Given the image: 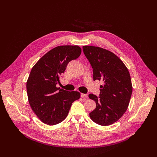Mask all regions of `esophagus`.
<instances>
[{
	"mask_svg": "<svg viewBox=\"0 0 157 157\" xmlns=\"http://www.w3.org/2000/svg\"><path fill=\"white\" fill-rule=\"evenodd\" d=\"M80 96H81V98H87V97H88V94H80Z\"/></svg>",
	"mask_w": 157,
	"mask_h": 157,
	"instance_id": "34e87169",
	"label": "esophagus"
}]
</instances>
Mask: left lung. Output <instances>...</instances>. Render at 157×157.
<instances>
[{
	"instance_id": "8db88e82",
	"label": "left lung",
	"mask_w": 157,
	"mask_h": 157,
	"mask_svg": "<svg viewBox=\"0 0 157 157\" xmlns=\"http://www.w3.org/2000/svg\"><path fill=\"white\" fill-rule=\"evenodd\" d=\"M82 49L93 69L94 80L103 82L99 96L92 94L88 96L96 103L90 117L98 124L111 125L124 115L129 105L132 93L129 71L110 51L92 46H84Z\"/></svg>"
}]
</instances>
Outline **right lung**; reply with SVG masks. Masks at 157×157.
I'll return each instance as SVG.
<instances>
[{"label": "right lung", "instance_id": "right-lung-1", "mask_svg": "<svg viewBox=\"0 0 157 157\" xmlns=\"http://www.w3.org/2000/svg\"><path fill=\"white\" fill-rule=\"evenodd\" d=\"M78 46H59L50 50L33 66L27 82L30 106L44 123L55 125L67 117L72 103L80 94L57 88L60 77L71 61L78 58Z\"/></svg>", "mask_w": 157, "mask_h": 157}]
</instances>
